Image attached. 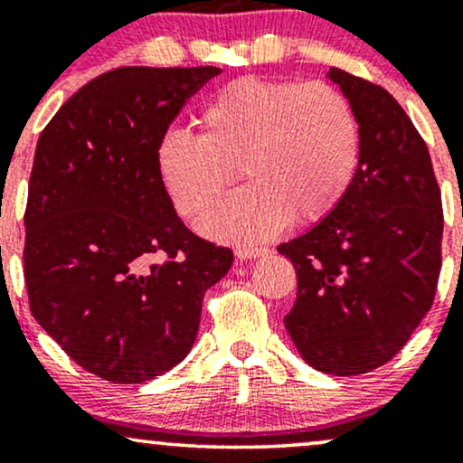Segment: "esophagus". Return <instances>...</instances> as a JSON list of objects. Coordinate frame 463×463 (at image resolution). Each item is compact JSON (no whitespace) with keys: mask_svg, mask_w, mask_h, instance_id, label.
<instances>
[{"mask_svg":"<svg viewBox=\"0 0 463 463\" xmlns=\"http://www.w3.org/2000/svg\"><path fill=\"white\" fill-rule=\"evenodd\" d=\"M268 252H269L268 246H239L235 250L239 259H259V257H265Z\"/></svg>","mask_w":463,"mask_h":463,"instance_id":"obj_1","label":"esophagus"}]
</instances>
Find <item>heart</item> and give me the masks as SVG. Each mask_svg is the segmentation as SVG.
<instances>
[{
    "label": "heart",
    "instance_id": "obj_1",
    "mask_svg": "<svg viewBox=\"0 0 463 463\" xmlns=\"http://www.w3.org/2000/svg\"><path fill=\"white\" fill-rule=\"evenodd\" d=\"M200 135L167 132L156 147L165 191L184 220L209 213L235 180H248L202 231L254 241L322 222L339 206L359 163L353 104L326 82L239 78L202 106Z\"/></svg>",
    "mask_w": 463,
    "mask_h": 463
}]
</instances>
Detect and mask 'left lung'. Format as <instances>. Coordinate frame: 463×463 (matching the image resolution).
Here are the masks:
<instances>
[{
  "instance_id": "left-lung-1",
  "label": "left lung",
  "mask_w": 463,
  "mask_h": 463,
  "mask_svg": "<svg viewBox=\"0 0 463 463\" xmlns=\"http://www.w3.org/2000/svg\"><path fill=\"white\" fill-rule=\"evenodd\" d=\"M353 104L359 165L331 215L280 243L298 294L285 326L309 365L335 376L376 370L431 309L444 211L429 147L379 84L333 67Z\"/></svg>"
}]
</instances>
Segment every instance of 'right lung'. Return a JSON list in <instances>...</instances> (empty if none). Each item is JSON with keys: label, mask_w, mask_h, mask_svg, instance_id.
<instances>
[{"label": "right lung", "mask_w": 463, "mask_h": 463, "mask_svg": "<svg viewBox=\"0 0 463 463\" xmlns=\"http://www.w3.org/2000/svg\"><path fill=\"white\" fill-rule=\"evenodd\" d=\"M222 69L117 67L52 117L36 143L24 274L32 316L84 370L146 383L194 346L202 300L232 250L189 231L156 169L187 99Z\"/></svg>", "instance_id": "add662e5"}]
</instances>
